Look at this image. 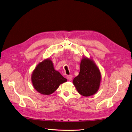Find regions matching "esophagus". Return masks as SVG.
Here are the masks:
<instances>
[{
	"mask_svg": "<svg viewBox=\"0 0 132 132\" xmlns=\"http://www.w3.org/2000/svg\"><path fill=\"white\" fill-rule=\"evenodd\" d=\"M72 78H73V77L71 75H69V76H67V79H68L69 81H71Z\"/></svg>",
	"mask_w": 132,
	"mask_h": 132,
	"instance_id": "obj_1",
	"label": "esophagus"
}]
</instances>
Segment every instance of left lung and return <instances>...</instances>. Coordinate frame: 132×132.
Masks as SVG:
<instances>
[{"label":"left lung","instance_id":"left-lung-1","mask_svg":"<svg viewBox=\"0 0 132 132\" xmlns=\"http://www.w3.org/2000/svg\"><path fill=\"white\" fill-rule=\"evenodd\" d=\"M101 78L100 70L93 61L84 57L80 64L79 75L75 77L73 82L80 94L88 97L98 91Z\"/></svg>","mask_w":132,"mask_h":132}]
</instances>
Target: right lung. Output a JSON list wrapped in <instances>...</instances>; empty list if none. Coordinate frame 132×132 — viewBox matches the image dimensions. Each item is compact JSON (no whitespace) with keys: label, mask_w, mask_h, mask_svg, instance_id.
Returning a JSON list of instances; mask_svg holds the SVG:
<instances>
[{"label":"right lung","mask_w":132,"mask_h":132,"mask_svg":"<svg viewBox=\"0 0 132 132\" xmlns=\"http://www.w3.org/2000/svg\"><path fill=\"white\" fill-rule=\"evenodd\" d=\"M31 81L34 88L39 93L49 95L53 93L67 79L54 69L52 61L47 59L36 67L32 74Z\"/></svg>","instance_id":"right-lung-1"}]
</instances>
